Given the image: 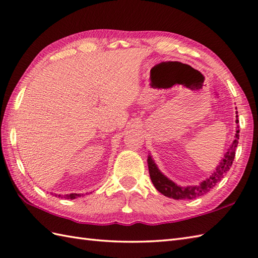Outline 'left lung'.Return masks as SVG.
<instances>
[{"label": "left lung", "instance_id": "obj_1", "mask_svg": "<svg viewBox=\"0 0 258 258\" xmlns=\"http://www.w3.org/2000/svg\"><path fill=\"white\" fill-rule=\"evenodd\" d=\"M237 117V115H236ZM236 123H238V119H236ZM239 140V126L237 125V131L235 134V140L229 146L228 151L226 152L225 156H224L223 161L220 163V165L216 167V171L212 174V176L208 177L206 180H203L201 185L199 186H190V187H182L172 182L171 179H168L166 176L160 172V169L157 168L156 164L152 160V157L149 156L147 158V163H149V171L150 176L153 184H154L155 188L165 195L167 197H171L174 200H193L196 197H200L202 195L206 194L207 191H210L214 186H215L220 180L223 178L229 168H231L233 161L235 158V152H236V147L238 144Z\"/></svg>", "mask_w": 258, "mask_h": 258}]
</instances>
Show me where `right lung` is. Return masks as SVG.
<instances>
[{"mask_svg": "<svg viewBox=\"0 0 258 258\" xmlns=\"http://www.w3.org/2000/svg\"><path fill=\"white\" fill-rule=\"evenodd\" d=\"M82 195H83V194H82ZM82 195L81 194H70V195H63V197H64V199H68V200H74V199H76V197H80ZM55 196H57V194H55ZM58 196H61V195H58Z\"/></svg>", "mask_w": 258, "mask_h": 258, "instance_id": "add662e5", "label": "right lung"}]
</instances>
